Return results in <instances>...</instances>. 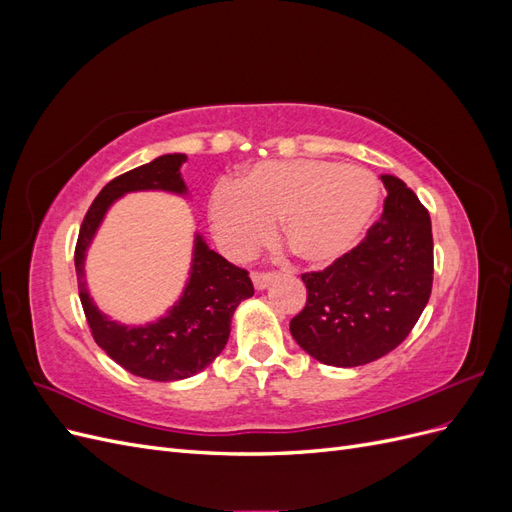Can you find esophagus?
I'll use <instances>...</instances> for the list:
<instances>
[{"label":"esophagus","mask_w":512,"mask_h":512,"mask_svg":"<svg viewBox=\"0 0 512 512\" xmlns=\"http://www.w3.org/2000/svg\"><path fill=\"white\" fill-rule=\"evenodd\" d=\"M273 280L271 273H260V271H254L252 273V282H254V288L256 290H265Z\"/></svg>","instance_id":"1"}]
</instances>
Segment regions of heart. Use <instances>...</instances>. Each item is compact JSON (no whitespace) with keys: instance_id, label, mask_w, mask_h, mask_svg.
<instances>
[{"instance_id":"b5f03b06","label":"heart","mask_w":512,"mask_h":512,"mask_svg":"<svg viewBox=\"0 0 512 512\" xmlns=\"http://www.w3.org/2000/svg\"><path fill=\"white\" fill-rule=\"evenodd\" d=\"M380 205V181L365 168L331 160L260 162L235 185L220 183L209 220L222 250L239 258L267 241L280 222V241L307 267H329L350 254Z\"/></svg>"}]
</instances>
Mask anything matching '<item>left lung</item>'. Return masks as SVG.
Returning <instances> with one entry per match:
<instances>
[{
  "mask_svg": "<svg viewBox=\"0 0 512 512\" xmlns=\"http://www.w3.org/2000/svg\"><path fill=\"white\" fill-rule=\"evenodd\" d=\"M380 179L389 196L363 243L324 271L301 275L307 303L290 320V333L324 365L359 367L389 354L429 301V213L399 177Z\"/></svg>",
  "mask_w": 512,
  "mask_h": 512,
  "instance_id": "8db88e82",
  "label": "left lung"
}]
</instances>
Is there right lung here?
<instances>
[{
    "mask_svg": "<svg viewBox=\"0 0 512 512\" xmlns=\"http://www.w3.org/2000/svg\"><path fill=\"white\" fill-rule=\"evenodd\" d=\"M183 162H188L185 153H166L106 183L85 215L74 252L79 297L96 344L130 374L156 382L185 380L213 363L228 342L235 309L254 294L247 271L230 265L211 250L200 232H194L188 280L164 316L145 324H126L104 314L91 299L85 282L87 250L108 209L132 192L188 198V185L181 177Z\"/></svg>",
    "mask_w": 512,
    "mask_h": 512,
    "instance_id": "obj_1",
    "label": "right lung"
}]
</instances>
